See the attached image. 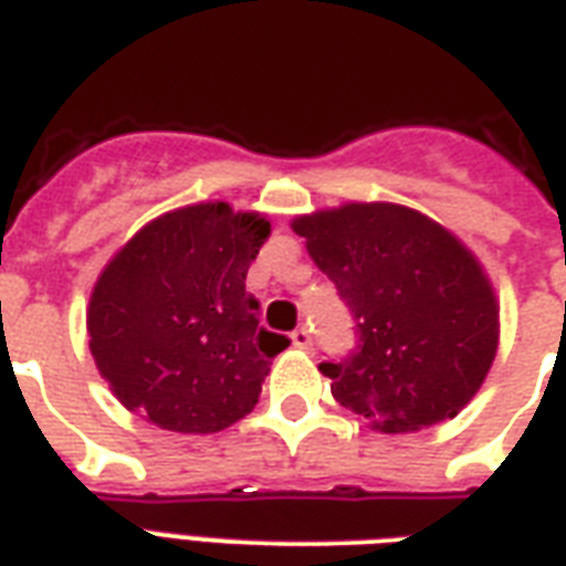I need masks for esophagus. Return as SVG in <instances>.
I'll use <instances>...</instances> for the list:
<instances>
[{
    "label": "esophagus",
    "instance_id": "34e87169",
    "mask_svg": "<svg viewBox=\"0 0 566 566\" xmlns=\"http://www.w3.org/2000/svg\"><path fill=\"white\" fill-rule=\"evenodd\" d=\"M291 344L293 349H311V332L308 328H293L291 332Z\"/></svg>",
    "mask_w": 566,
    "mask_h": 566
}]
</instances>
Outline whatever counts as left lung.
I'll return each mask as SVG.
<instances>
[{
    "label": "left lung",
    "instance_id": "1",
    "mask_svg": "<svg viewBox=\"0 0 566 566\" xmlns=\"http://www.w3.org/2000/svg\"><path fill=\"white\" fill-rule=\"evenodd\" d=\"M291 229L358 323V353L319 364L337 402L385 434L452 420L500 349V300L473 249L396 202L300 213Z\"/></svg>",
    "mask_w": 566,
    "mask_h": 566
}]
</instances>
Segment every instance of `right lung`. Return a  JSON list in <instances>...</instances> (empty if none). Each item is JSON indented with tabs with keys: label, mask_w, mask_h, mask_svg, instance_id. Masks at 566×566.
Listing matches in <instances>:
<instances>
[{
	"label": "right lung",
	"mask_w": 566,
	"mask_h": 566,
	"mask_svg": "<svg viewBox=\"0 0 566 566\" xmlns=\"http://www.w3.org/2000/svg\"><path fill=\"white\" fill-rule=\"evenodd\" d=\"M270 220L222 199L149 220L91 291L87 335L111 394L158 429L213 434L258 405L287 337L258 326L247 270Z\"/></svg>",
	"instance_id": "obj_1"
}]
</instances>
